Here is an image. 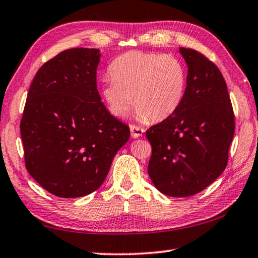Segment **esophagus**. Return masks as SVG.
Instances as JSON below:
<instances>
[{"instance_id": "obj_1", "label": "esophagus", "mask_w": 258, "mask_h": 258, "mask_svg": "<svg viewBox=\"0 0 258 258\" xmlns=\"http://www.w3.org/2000/svg\"><path fill=\"white\" fill-rule=\"evenodd\" d=\"M130 130H131V135H132V138H134V139L142 137L143 132H145V130L139 127V126H135V125H130Z\"/></svg>"}]
</instances>
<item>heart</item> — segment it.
Instances as JSON below:
<instances>
[{"mask_svg":"<svg viewBox=\"0 0 258 258\" xmlns=\"http://www.w3.org/2000/svg\"><path fill=\"white\" fill-rule=\"evenodd\" d=\"M101 93L113 116L123 118L132 102L141 121H161L177 111L185 93L184 67L167 54L130 51L112 61Z\"/></svg>","mask_w":258,"mask_h":258,"instance_id":"heart-1","label":"heart"}]
</instances>
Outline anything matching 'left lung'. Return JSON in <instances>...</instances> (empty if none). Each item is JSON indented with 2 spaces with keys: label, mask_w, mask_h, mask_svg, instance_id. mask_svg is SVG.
<instances>
[{
  "label": "left lung",
  "mask_w": 258,
  "mask_h": 258,
  "mask_svg": "<svg viewBox=\"0 0 258 258\" xmlns=\"http://www.w3.org/2000/svg\"><path fill=\"white\" fill-rule=\"evenodd\" d=\"M187 66L177 111L147 131L152 152L148 174L161 194L190 197L212 184L228 165L234 113L228 87L215 63L180 47Z\"/></svg>",
  "instance_id": "left-lung-1"
}]
</instances>
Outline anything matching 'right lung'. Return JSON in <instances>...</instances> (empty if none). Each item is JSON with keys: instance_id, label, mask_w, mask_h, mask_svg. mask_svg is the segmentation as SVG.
I'll return each mask as SVG.
<instances>
[{"instance_id": "right-lung-1", "label": "right lung", "mask_w": 258, "mask_h": 258, "mask_svg": "<svg viewBox=\"0 0 258 258\" xmlns=\"http://www.w3.org/2000/svg\"><path fill=\"white\" fill-rule=\"evenodd\" d=\"M100 50L74 47L46 61L30 84L20 121L25 165L60 198L98 189L130 127L107 110L97 89Z\"/></svg>"}]
</instances>
